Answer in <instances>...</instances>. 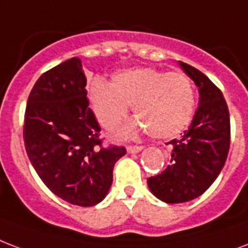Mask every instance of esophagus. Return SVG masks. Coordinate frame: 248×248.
I'll use <instances>...</instances> for the list:
<instances>
[{
	"label": "esophagus",
	"mask_w": 248,
	"mask_h": 248,
	"mask_svg": "<svg viewBox=\"0 0 248 248\" xmlns=\"http://www.w3.org/2000/svg\"><path fill=\"white\" fill-rule=\"evenodd\" d=\"M126 149H127L128 154H137V152H140L143 147L141 145H127Z\"/></svg>",
	"instance_id": "34e87169"
}]
</instances>
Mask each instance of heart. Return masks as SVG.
I'll return each instance as SVG.
<instances>
[{"mask_svg":"<svg viewBox=\"0 0 248 248\" xmlns=\"http://www.w3.org/2000/svg\"><path fill=\"white\" fill-rule=\"evenodd\" d=\"M88 96L104 128H116L132 105L138 118L124 128V135L147 130L156 139L178 137L192 121L196 107L195 88L186 74L156 67L124 70L113 77L111 83L94 78Z\"/></svg>","mask_w":248,"mask_h":248,"instance_id":"b5f03b06","label":"heart"}]
</instances>
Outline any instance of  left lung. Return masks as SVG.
<instances>
[{"label":"left lung","mask_w":248,"mask_h":248,"mask_svg":"<svg viewBox=\"0 0 248 248\" xmlns=\"http://www.w3.org/2000/svg\"><path fill=\"white\" fill-rule=\"evenodd\" d=\"M179 66L199 87V107L188 130L173 147L170 165L147 179L156 198L169 204L185 203L200 196L217 178L230 147V117L220 88L195 67Z\"/></svg>","instance_id":"left-lung-1"}]
</instances>
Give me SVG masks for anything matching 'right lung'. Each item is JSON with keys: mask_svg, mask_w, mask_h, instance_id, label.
Masks as SVG:
<instances>
[{"mask_svg": "<svg viewBox=\"0 0 248 248\" xmlns=\"http://www.w3.org/2000/svg\"><path fill=\"white\" fill-rule=\"evenodd\" d=\"M86 84L78 57L45 71L28 96L23 126L24 147L41 181L80 207L107 196L114 164L126 154L124 147H104Z\"/></svg>", "mask_w": 248, "mask_h": 248, "instance_id": "add662e5", "label": "right lung"}]
</instances>
